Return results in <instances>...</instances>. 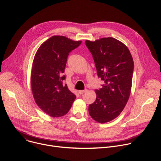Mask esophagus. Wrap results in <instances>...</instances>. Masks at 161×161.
<instances>
[{"label":"esophagus","mask_w":161,"mask_h":161,"mask_svg":"<svg viewBox=\"0 0 161 161\" xmlns=\"http://www.w3.org/2000/svg\"><path fill=\"white\" fill-rule=\"evenodd\" d=\"M86 91H87V90H86V89H85V90H79V91H78V93H79L80 94H83L85 93Z\"/></svg>","instance_id":"1"}]
</instances>
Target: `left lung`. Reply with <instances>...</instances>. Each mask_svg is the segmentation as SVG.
I'll return each instance as SVG.
<instances>
[{
    "mask_svg": "<svg viewBox=\"0 0 161 161\" xmlns=\"http://www.w3.org/2000/svg\"><path fill=\"white\" fill-rule=\"evenodd\" d=\"M85 44L92 55L97 76L104 81L96 89V101L89 105L90 115L99 123L117 117L130 94L134 62L126 46L113 37H104Z\"/></svg>",
    "mask_w": 161,
    "mask_h": 161,
    "instance_id": "8db88e82",
    "label": "left lung"
}]
</instances>
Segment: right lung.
<instances>
[{
	"label": "right lung",
	"mask_w": 161,
	"mask_h": 161,
	"mask_svg": "<svg viewBox=\"0 0 161 161\" xmlns=\"http://www.w3.org/2000/svg\"><path fill=\"white\" fill-rule=\"evenodd\" d=\"M81 41L64 36H52L43 42L34 57L31 73L32 94L36 104L53 117L65 115L76 96L64 83L69 53Z\"/></svg>",
	"instance_id": "obj_1"
}]
</instances>
